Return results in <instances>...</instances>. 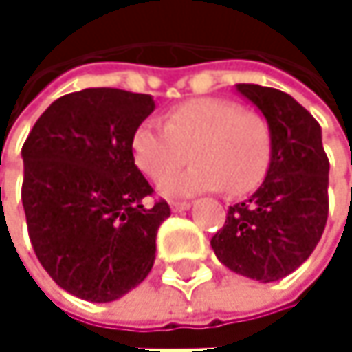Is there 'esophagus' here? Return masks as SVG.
Here are the masks:
<instances>
[{"mask_svg": "<svg viewBox=\"0 0 352 352\" xmlns=\"http://www.w3.org/2000/svg\"><path fill=\"white\" fill-rule=\"evenodd\" d=\"M191 204L189 201H171V208H173V212H183V210H187Z\"/></svg>", "mask_w": 352, "mask_h": 352, "instance_id": "obj_1", "label": "esophagus"}]
</instances>
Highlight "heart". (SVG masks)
<instances>
[{
  "label": "heart",
  "mask_w": 352,
  "mask_h": 352,
  "mask_svg": "<svg viewBox=\"0 0 352 352\" xmlns=\"http://www.w3.org/2000/svg\"><path fill=\"white\" fill-rule=\"evenodd\" d=\"M138 169L153 181L184 164L194 165L159 183L167 195H191L224 189L246 195L267 175L273 159V126L252 109L222 98H199L171 107L165 126L144 122L132 136Z\"/></svg>",
  "instance_id": "1"
}]
</instances>
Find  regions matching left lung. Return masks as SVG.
I'll return each instance as SVG.
<instances>
[{
    "label": "left lung",
    "mask_w": 352,
    "mask_h": 352,
    "mask_svg": "<svg viewBox=\"0 0 352 352\" xmlns=\"http://www.w3.org/2000/svg\"><path fill=\"white\" fill-rule=\"evenodd\" d=\"M273 126V159L263 185L228 208L212 236L234 273L269 283L294 273L316 248L328 220V157L316 118L273 87L239 83Z\"/></svg>",
    "instance_id": "1"
}]
</instances>
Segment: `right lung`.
Segmentation results:
<instances>
[{"mask_svg": "<svg viewBox=\"0 0 352 352\" xmlns=\"http://www.w3.org/2000/svg\"><path fill=\"white\" fill-rule=\"evenodd\" d=\"M146 94L89 87L67 94L36 120L24 146L22 204L44 271L65 292L111 302L155 263L165 199L134 165L132 136L151 116Z\"/></svg>", "mask_w": 352, "mask_h": 352, "instance_id": "right-lung-1", "label": "right lung"}]
</instances>
